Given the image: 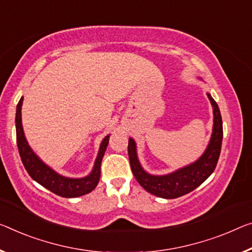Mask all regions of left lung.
Here are the masks:
<instances>
[{
	"label": "left lung",
	"instance_id": "left-lung-1",
	"mask_svg": "<svg viewBox=\"0 0 252 252\" xmlns=\"http://www.w3.org/2000/svg\"><path fill=\"white\" fill-rule=\"evenodd\" d=\"M213 107V129L208 145L195 162L166 175H151L145 171L137 157V146L134 138L128 139V158L130 168L137 183L154 196L173 199L192 191L210 177L218 164L223 139V124L218 103L207 92Z\"/></svg>",
	"mask_w": 252,
	"mask_h": 252
}]
</instances>
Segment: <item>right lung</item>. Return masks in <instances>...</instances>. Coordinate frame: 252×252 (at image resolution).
I'll return each mask as SVG.
<instances>
[{
    "instance_id": "obj_1",
    "label": "right lung",
    "mask_w": 252,
    "mask_h": 252,
    "mask_svg": "<svg viewBox=\"0 0 252 252\" xmlns=\"http://www.w3.org/2000/svg\"><path fill=\"white\" fill-rule=\"evenodd\" d=\"M23 102V96L17 106V114H15V130H17V144L20 153L21 161L27 172L34 181L41 185L42 187L48 189L56 195L65 198H74L91 192L96 187L100 179V165H101L102 158L106 152V149L109 143V136L107 135L101 143L96 154L94 168L88 176L82 178H68L60 175L53 168L45 163L41 158L33 152L30 148L28 141L25 136V131L22 127L21 108Z\"/></svg>"
}]
</instances>
